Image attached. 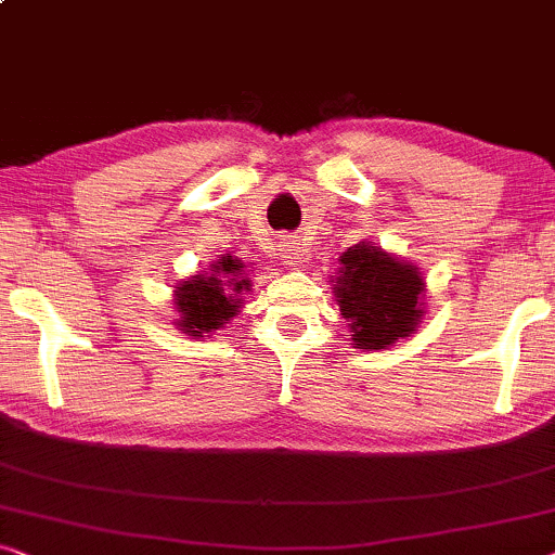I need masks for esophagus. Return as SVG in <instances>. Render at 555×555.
I'll return each instance as SVG.
<instances>
[{
    "label": "esophagus",
    "mask_w": 555,
    "mask_h": 555,
    "mask_svg": "<svg viewBox=\"0 0 555 555\" xmlns=\"http://www.w3.org/2000/svg\"><path fill=\"white\" fill-rule=\"evenodd\" d=\"M281 259H284L286 267H299L301 259H304L301 246L296 244L294 238H284V241H281Z\"/></svg>",
    "instance_id": "34e87169"
}]
</instances>
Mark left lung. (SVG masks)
Listing matches in <instances>:
<instances>
[{
    "label": "left lung",
    "mask_w": 555,
    "mask_h": 555,
    "mask_svg": "<svg viewBox=\"0 0 555 555\" xmlns=\"http://www.w3.org/2000/svg\"><path fill=\"white\" fill-rule=\"evenodd\" d=\"M332 288L352 345L362 352L412 337L425 317L423 271L374 241H359L339 256Z\"/></svg>",
    "instance_id": "8db88e82"
}]
</instances>
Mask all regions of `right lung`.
Returning a JSON list of instances; mask_svg holds the SVG:
<instances>
[{
    "mask_svg": "<svg viewBox=\"0 0 555 555\" xmlns=\"http://www.w3.org/2000/svg\"><path fill=\"white\" fill-rule=\"evenodd\" d=\"M246 292H251L246 263L231 254H221L208 271H198L176 286V330L191 339L210 337V332L223 330V324L244 309Z\"/></svg>",
    "mask_w": 555,
    "mask_h": 555,
    "instance_id": "obj_1",
    "label": "right lung"
}]
</instances>
